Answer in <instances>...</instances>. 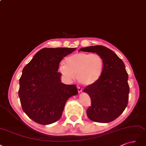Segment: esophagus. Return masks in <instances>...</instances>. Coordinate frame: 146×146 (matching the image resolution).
Listing matches in <instances>:
<instances>
[{
  "mask_svg": "<svg viewBox=\"0 0 146 146\" xmlns=\"http://www.w3.org/2000/svg\"><path fill=\"white\" fill-rule=\"evenodd\" d=\"M77 88H78V92H79V93H81V92H82V89L80 87H77Z\"/></svg>",
  "mask_w": 146,
  "mask_h": 146,
  "instance_id": "1",
  "label": "esophagus"
}]
</instances>
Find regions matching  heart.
I'll list each match as a JSON object with an SVG mask.
<instances>
[{"label":"heart","mask_w":146,"mask_h":146,"mask_svg":"<svg viewBox=\"0 0 146 146\" xmlns=\"http://www.w3.org/2000/svg\"><path fill=\"white\" fill-rule=\"evenodd\" d=\"M104 69V59L100 54L81 52L67 57L65 64H61L58 70L67 81H73L76 74L79 82L90 86L100 80Z\"/></svg>","instance_id":"heart-1"}]
</instances>
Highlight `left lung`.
Returning <instances> with one entry per match:
<instances>
[{"label": "left lung", "instance_id": "obj_1", "mask_svg": "<svg viewBox=\"0 0 146 146\" xmlns=\"http://www.w3.org/2000/svg\"><path fill=\"white\" fill-rule=\"evenodd\" d=\"M79 51L98 53L104 61L101 78L84 90L92 101V106L87 110L88 117L101 123L114 121L123 113L129 100L128 74L123 61L112 50L102 45L87 46Z\"/></svg>", "mask_w": 146, "mask_h": 146}]
</instances>
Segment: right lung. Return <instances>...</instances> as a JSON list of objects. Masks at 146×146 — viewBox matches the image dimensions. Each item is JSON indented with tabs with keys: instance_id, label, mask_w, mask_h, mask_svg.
<instances>
[{
	"instance_id": "add662e5",
	"label": "right lung",
	"mask_w": 146,
	"mask_h": 146,
	"mask_svg": "<svg viewBox=\"0 0 146 146\" xmlns=\"http://www.w3.org/2000/svg\"><path fill=\"white\" fill-rule=\"evenodd\" d=\"M76 48H44L22 70L19 97L22 109L30 119L42 125L58 121L68 99L78 95L76 85L61 82L59 65Z\"/></svg>"
}]
</instances>
